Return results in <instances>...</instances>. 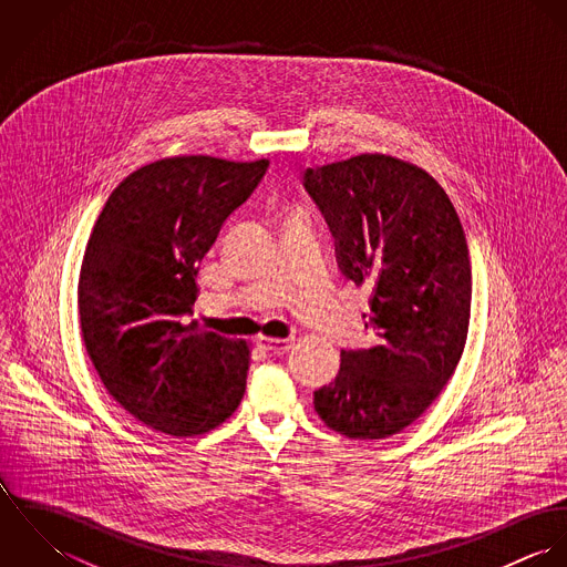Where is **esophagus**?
<instances>
[{"label": "esophagus", "instance_id": "esophagus-1", "mask_svg": "<svg viewBox=\"0 0 567 567\" xmlns=\"http://www.w3.org/2000/svg\"><path fill=\"white\" fill-rule=\"evenodd\" d=\"M259 344L264 349H268L270 353H286L292 344H295V338H272V336H259Z\"/></svg>", "mask_w": 567, "mask_h": 567}]
</instances>
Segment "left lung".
<instances>
[{
	"label": "left lung",
	"instance_id": "1",
	"mask_svg": "<svg viewBox=\"0 0 567 567\" xmlns=\"http://www.w3.org/2000/svg\"><path fill=\"white\" fill-rule=\"evenodd\" d=\"M306 189L342 275L373 288L371 344L340 351L315 410L347 439L393 436L439 398L467 342L472 261L461 218L430 172L380 153L310 167Z\"/></svg>",
	"mask_w": 567,
	"mask_h": 567
}]
</instances>
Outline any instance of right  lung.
I'll return each instance as SVG.
<instances>
[{"label": "right lung", "instance_id": "right-lung-1", "mask_svg": "<svg viewBox=\"0 0 567 567\" xmlns=\"http://www.w3.org/2000/svg\"><path fill=\"white\" fill-rule=\"evenodd\" d=\"M268 159L178 155L131 172L82 257L79 315L109 395L169 436L218 427L243 402L250 344L189 319L198 264Z\"/></svg>", "mask_w": 567, "mask_h": 567}]
</instances>
